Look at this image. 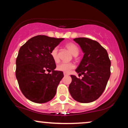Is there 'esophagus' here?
<instances>
[{
	"instance_id": "obj_1",
	"label": "esophagus",
	"mask_w": 128,
	"mask_h": 128,
	"mask_svg": "<svg viewBox=\"0 0 128 128\" xmlns=\"http://www.w3.org/2000/svg\"><path fill=\"white\" fill-rule=\"evenodd\" d=\"M64 76H68V74H67V73H64Z\"/></svg>"
}]
</instances>
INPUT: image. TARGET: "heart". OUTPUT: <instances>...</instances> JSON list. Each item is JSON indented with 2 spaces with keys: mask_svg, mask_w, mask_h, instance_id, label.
I'll return each mask as SVG.
<instances>
[{
  "mask_svg": "<svg viewBox=\"0 0 128 128\" xmlns=\"http://www.w3.org/2000/svg\"><path fill=\"white\" fill-rule=\"evenodd\" d=\"M66 48L72 53V54L74 56H77L78 55L79 50L78 47L76 46L75 44L73 42H69L66 45ZM50 56L52 57V60H54V62H58L59 61V57H58V48H54L50 52ZM74 65L72 63H65L62 62L59 65L57 66L56 69L57 70L62 72L67 73H69L72 69L74 68Z\"/></svg>",
  "mask_w": 128,
  "mask_h": 128,
  "instance_id": "obj_1",
  "label": "heart"
}]
</instances>
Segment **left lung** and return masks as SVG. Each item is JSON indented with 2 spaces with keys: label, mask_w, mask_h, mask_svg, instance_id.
<instances>
[{
  "label": "left lung",
  "mask_w": 128,
  "mask_h": 128,
  "mask_svg": "<svg viewBox=\"0 0 128 128\" xmlns=\"http://www.w3.org/2000/svg\"><path fill=\"white\" fill-rule=\"evenodd\" d=\"M84 54L76 72L81 79L71 75L69 92L75 100L90 103L102 95L110 77L111 61L108 53L98 42L87 38L73 39Z\"/></svg>",
  "instance_id": "1"
}]
</instances>
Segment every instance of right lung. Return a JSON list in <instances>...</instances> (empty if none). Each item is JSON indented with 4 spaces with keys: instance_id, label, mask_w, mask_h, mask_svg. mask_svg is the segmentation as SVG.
<instances>
[{
    "instance_id": "right-lung-1",
    "label": "right lung",
    "mask_w": 128,
    "mask_h": 128,
    "mask_svg": "<svg viewBox=\"0 0 128 128\" xmlns=\"http://www.w3.org/2000/svg\"><path fill=\"white\" fill-rule=\"evenodd\" d=\"M63 40L40 35L29 39L20 48L16 76L20 90L29 100L43 104L55 96L64 74L55 70V62L50 52ZM46 71L52 73L47 74Z\"/></svg>"
}]
</instances>
